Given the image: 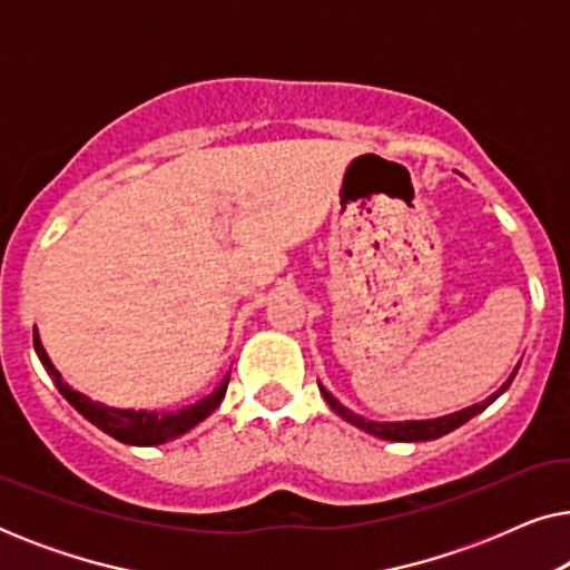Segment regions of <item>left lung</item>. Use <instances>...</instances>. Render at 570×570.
<instances>
[{
  "label": "left lung",
  "mask_w": 570,
  "mask_h": 570,
  "mask_svg": "<svg viewBox=\"0 0 570 570\" xmlns=\"http://www.w3.org/2000/svg\"><path fill=\"white\" fill-rule=\"evenodd\" d=\"M513 376H517V371H513L511 379L505 381V384L498 389L493 396H488L485 402L472 404V407H466L462 412H454V415H443V417H435V420H407V423H373V420H363L361 415H355V412H350L347 407H342V404L334 400V396L326 392L324 386H318V389H322L324 400L330 402V407L337 412L340 417H345L347 423H353L355 428H361V431H365V433L379 435V439H384V441H433V439H441V435L451 433V431H454V428L464 425L466 420L474 417V415H478V412L485 410L488 404L493 402L498 394H503L505 389H509Z\"/></svg>",
  "instance_id": "left-lung-1"
}]
</instances>
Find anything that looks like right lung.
Listing matches in <instances>:
<instances>
[{
	"instance_id": "1",
	"label": "right lung",
	"mask_w": 570,
	"mask_h": 570,
	"mask_svg": "<svg viewBox=\"0 0 570 570\" xmlns=\"http://www.w3.org/2000/svg\"><path fill=\"white\" fill-rule=\"evenodd\" d=\"M33 347L38 357H41L46 373L57 381L59 392L65 394V400L72 404L85 420H90L92 425L100 428V431L121 443H131V446H158V443H166L170 439H176V435L191 431L194 425L202 423V420H205L209 412L223 402L225 389H228V381H230V376H225L223 384L217 386L213 394L205 396V400H199L197 404H191V407H184L176 412L116 410V407H106V404L100 402H92L85 394L75 392V389H69L67 384H61L59 371L53 368L49 355H46L41 340H38L36 326H33Z\"/></svg>"
}]
</instances>
